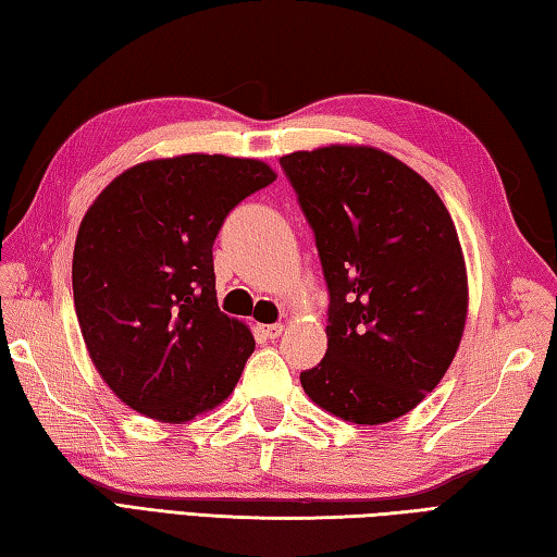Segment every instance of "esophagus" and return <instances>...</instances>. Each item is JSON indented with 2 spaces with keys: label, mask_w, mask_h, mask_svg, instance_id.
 <instances>
[{
  "label": "esophagus",
  "mask_w": 557,
  "mask_h": 557,
  "mask_svg": "<svg viewBox=\"0 0 557 557\" xmlns=\"http://www.w3.org/2000/svg\"><path fill=\"white\" fill-rule=\"evenodd\" d=\"M260 331H263V335L270 337V341H275V337H280L282 331H285V325H282V323H270V325H263V329H260Z\"/></svg>",
  "instance_id": "1"
}]
</instances>
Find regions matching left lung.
<instances>
[{"instance_id": "1", "label": "left lung", "mask_w": 557, "mask_h": 557, "mask_svg": "<svg viewBox=\"0 0 557 557\" xmlns=\"http://www.w3.org/2000/svg\"><path fill=\"white\" fill-rule=\"evenodd\" d=\"M280 163L331 292L329 350L301 386L345 422L398 420L440 384L463 337L468 272L451 214L384 149L329 145Z\"/></svg>"}]
</instances>
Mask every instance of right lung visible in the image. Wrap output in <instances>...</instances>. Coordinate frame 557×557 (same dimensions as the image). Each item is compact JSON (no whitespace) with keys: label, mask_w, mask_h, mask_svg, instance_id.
Returning <instances> with one entry per match:
<instances>
[{"label":"right lung","mask_w":557,"mask_h":557,"mask_svg":"<svg viewBox=\"0 0 557 557\" xmlns=\"http://www.w3.org/2000/svg\"><path fill=\"white\" fill-rule=\"evenodd\" d=\"M275 178L260 159H149L86 210L72 256L74 311L96 372L139 416L185 424L242 379L256 341L216 307L212 244L224 216Z\"/></svg>","instance_id":"add662e5"}]
</instances>
